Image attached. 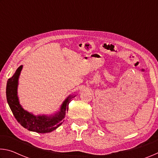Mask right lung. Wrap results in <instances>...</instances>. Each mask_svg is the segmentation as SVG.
<instances>
[{
  "mask_svg": "<svg viewBox=\"0 0 158 158\" xmlns=\"http://www.w3.org/2000/svg\"><path fill=\"white\" fill-rule=\"evenodd\" d=\"M23 65L19 67L11 78L7 80L6 86V97L13 115L23 126L28 130L37 133H47L55 130L63 123L66 111H68V105L72 98L75 95H69L63 102L60 111L53 116L38 115L35 116L32 113L24 110L20 105L17 95V87Z\"/></svg>",
  "mask_w": 158,
  "mask_h": 158,
  "instance_id": "right-lung-1",
  "label": "right lung"
}]
</instances>
